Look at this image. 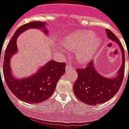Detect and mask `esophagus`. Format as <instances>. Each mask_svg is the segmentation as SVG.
Wrapping results in <instances>:
<instances>
[{
	"mask_svg": "<svg viewBox=\"0 0 129 129\" xmlns=\"http://www.w3.org/2000/svg\"><path fill=\"white\" fill-rule=\"evenodd\" d=\"M74 69V67H72V65H71L70 63L68 64L66 66V70H67V71L69 70V69Z\"/></svg>",
	"mask_w": 129,
	"mask_h": 129,
	"instance_id": "1",
	"label": "esophagus"
}]
</instances>
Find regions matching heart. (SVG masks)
<instances>
[{
  "label": "heart",
  "mask_w": 129,
  "mask_h": 129,
  "mask_svg": "<svg viewBox=\"0 0 129 129\" xmlns=\"http://www.w3.org/2000/svg\"><path fill=\"white\" fill-rule=\"evenodd\" d=\"M102 40L91 31H76L67 35L61 41L62 45L69 50L76 51L77 60L86 63L91 60Z\"/></svg>",
  "instance_id": "heart-1"
}]
</instances>
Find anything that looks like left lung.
I'll list each match as a JSON object with an SVG mask.
<instances>
[{"mask_svg": "<svg viewBox=\"0 0 129 129\" xmlns=\"http://www.w3.org/2000/svg\"><path fill=\"white\" fill-rule=\"evenodd\" d=\"M106 33L110 40L119 45L122 55V64L117 76L113 78H107L98 74L95 69L93 61L89 62L85 68L76 69L78 78L73 86L74 93L81 102L89 105L95 106L111 99L119 91L124 76V48L119 39L111 31L106 29Z\"/></svg>", "mask_w": 129, "mask_h": 129, "instance_id": "8db88e82", "label": "left lung"}]
</instances>
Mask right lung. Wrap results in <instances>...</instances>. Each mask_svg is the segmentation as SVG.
<instances>
[{"label":"right lung","mask_w":129,"mask_h":129,"mask_svg":"<svg viewBox=\"0 0 129 129\" xmlns=\"http://www.w3.org/2000/svg\"><path fill=\"white\" fill-rule=\"evenodd\" d=\"M46 23L40 21H33L20 27L12 36L5 50L3 71L7 85L12 93L20 100L31 104L44 102L53 94L57 82L65 72V62L49 61L47 64L40 68L36 74L29 78L17 79L12 76L10 67V59L18 51L16 39L25 30L31 28L45 29ZM1 74V69H0Z\"/></svg>","instance_id":"right-lung-1"}]
</instances>
